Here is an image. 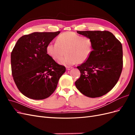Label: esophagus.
<instances>
[{
	"mask_svg": "<svg viewBox=\"0 0 135 135\" xmlns=\"http://www.w3.org/2000/svg\"><path fill=\"white\" fill-rule=\"evenodd\" d=\"M73 68L72 67H70V66H66V70H70V69H71Z\"/></svg>",
	"mask_w": 135,
	"mask_h": 135,
	"instance_id": "esophagus-1",
	"label": "esophagus"
}]
</instances>
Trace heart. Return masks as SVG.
Wrapping results in <instances>:
<instances>
[{
    "label": "heart",
    "instance_id": "obj_1",
    "mask_svg": "<svg viewBox=\"0 0 135 135\" xmlns=\"http://www.w3.org/2000/svg\"><path fill=\"white\" fill-rule=\"evenodd\" d=\"M47 54L59 61L66 52L65 57L60 61L64 65L82 64L91 56L93 51V42L88 37L81 36L74 32L61 34L56 39V43H49L46 48Z\"/></svg>",
    "mask_w": 135,
    "mask_h": 135
}]
</instances>
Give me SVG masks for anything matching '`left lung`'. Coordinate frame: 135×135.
I'll return each mask as SVG.
<instances>
[{
	"label": "left lung",
	"mask_w": 135,
	"mask_h": 135,
	"mask_svg": "<svg viewBox=\"0 0 135 135\" xmlns=\"http://www.w3.org/2000/svg\"><path fill=\"white\" fill-rule=\"evenodd\" d=\"M90 38L93 51L89 58L77 66L80 76L75 82L76 88L85 96L99 97L115 86L123 68L122 45L108 31H77Z\"/></svg>",
	"instance_id": "obj_1"
}]
</instances>
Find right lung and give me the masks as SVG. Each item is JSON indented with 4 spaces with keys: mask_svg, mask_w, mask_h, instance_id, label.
Here are the masks:
<instances>
[{
    "mask_svg": "<svg viewBox=\"0 0 135 135\" xmlns=\"http://www.w3.org/2000/svg\"><path fill=\"white\" fill-rule=\"evenodd\" d=\"M60 31L35 32L25 35L16 43L11 53L13 80L24 96L43 100L54 92L66 68L49 56L47 45Z\"/></svg>",
    "mask_w": 135,
    "mask_h": 135,
    "instance_id": "add662e5",
    "label": "right lung"
}]
</instances>
